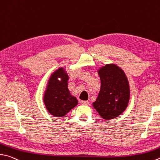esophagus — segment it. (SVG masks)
Instances as JSON below:
<instances>
[{"label": "esophagus", "instance_id": "1", "mask_svg": "<svg viewBox=\"0 0 160 160\" xmlns=\"http://www.w3.org/2000/svg\"><path fill=\"white\" fill-rule=\"evenodd\" d=\"M81 103H82V105H86V106L89 105V102L88 101H81Z\"/></svg>", "mask_w": 160, "mask_h": 160}]
</instances>
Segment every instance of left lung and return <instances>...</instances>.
I'll return each instance as SVG.
<instances>
[{
  "instance_id": "8db88e82",
  "label": "left lung",
  "mask_w": 160,
  "mask_h": 160,
  "mask_svg": "<svg viewBox=\"0 0 160 160\" xmlns=\"http://www.w3.org/2000/svg\"><path fill=\"white\" fill-rule=\"evenodd\" d=\"M101 88L93 106L104 120L118 117L128 106L130 88L125 72L117 65L109 63L98 69Z\"/></svg>"
}]
</instances>
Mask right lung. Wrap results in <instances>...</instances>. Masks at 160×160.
<instances>
[{"label": "right lung", "instance_id": "right-lung-1", "mask_svg": "<svg viewBox=\"0 0 160 160\" xmlns=\"http://www.w3.org/2000/svg\"><path fill=\"white\" fill-rule=\"evenodd\" d=\"M69 75L60 67L51 74L43 94V102L48 112L54 117H63L76 106L77 98L68 88Z\"/></svg>", "mask_w": 160, "mask_h": 160}]
</instances>
